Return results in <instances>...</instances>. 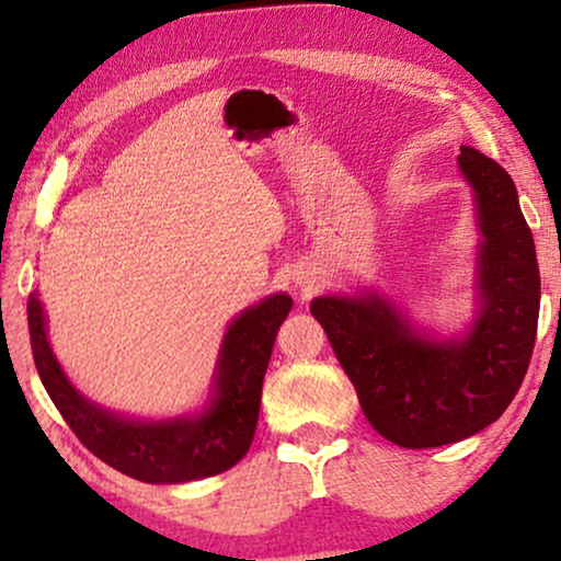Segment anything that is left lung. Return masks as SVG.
<instances>
[{
    "instance_id": "1",
    "label": "left lung",
    "mask_w": 561,
    "mask_h": 561,
    "mask_svg": "<svg viewBox=\"0 0 561 561\" xmlns=\"http://www.w3.org/2000/svg\"><path fill=\"white\" fill-rule=\"evenodd\" d=\"M459 169L474 190L482 234L480 311L465 337L420 334L377 293L311 302L366 420L403 448L459 443L493 424L517 396L536 345V242L512 176L472 147H461Z\"/></svg>"
}]
</instances>
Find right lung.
Listing matches in <instances>:
<instances>
[{"label":"right lung","instance_id":"right-lung-1","mask_svg":"<svg viewBox=\"0 0 561 561\" xmlns=\"http://www.w3.org/2000/svg\"><path fill=\"white\" fill-rule=\"evenodd\" d=\"M289 308L293 298L276 293L231 321L203 414L163 422L124 420L100 409L68 382L47 343V319L36 293L28 298L31 351L44 390L96 459L134 480L173 485L227 472L250 450L259 424L263 375Z\"/></svg>","mask_w":561,"mask_h":561}]
</instances>
